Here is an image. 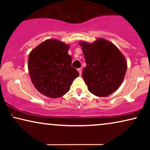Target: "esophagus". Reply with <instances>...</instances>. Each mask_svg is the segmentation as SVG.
<instances>
[{"mask_svg": "<svg viewBox=\"0 0 150 150\" xmlns=\"http://www.w3.org/2000/svg\"><path fill=\"white\" fill-rule=\"evenodd\" d=\"M78 71H79V74L81 75L82 74V69L81 68H79V69H78Z\"/></svg>", "mask_w": 150, "mask_h": 150, "instance_id": "obj_1", "label": "esophagus"}]
</instances>
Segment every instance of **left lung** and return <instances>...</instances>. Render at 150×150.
Here are the masks:
<instances>
[{
	"instance_id": "8db88e82",
	"label": "left lung",
	"mask_w": 150,
	"mask_h": 150,
	"mask_svg": "<svg viewBox=\"0 0 150 150\" xmlns=\"http://www.w3.org/2000/svg\"><path fill=\"white\" fill-rule=\"evenodd\" d=\"M87 64L83 78L88 90L98 97H106L122 85L127 61L120 50L109 41L99 38L92 43L79 42Z\"/></svg>"
}]
</instances>
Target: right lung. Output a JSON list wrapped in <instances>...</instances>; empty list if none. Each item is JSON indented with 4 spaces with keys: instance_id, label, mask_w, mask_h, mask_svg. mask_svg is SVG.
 <instances>
[{
    "instance_id": "obj_1",
    "label": "right lung",
    "mask_w": 150,
    "mask_h": 150,
    "mask_svg": "<svg viewBox=\"0 0 150 150\" xmlns=\"http://www.w3.org/2000/svg\"><path fill=\"white\" fill-rule=\"evenodd\" d=\"M69 46L55 39L45 40L30 52L28 69L35 87L51 98L62 97L79 76L71 67Z\"/></svg>"
}]
</instances>
